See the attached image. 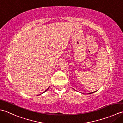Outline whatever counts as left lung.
Listing matches in <instances>:
<instances>
[{"instance_id": "left-lung-1", "label": "left lung", "mask_w": 123, "mask_h": 123, "mask_svg": "<svg viewBox=\"0 0 123 123\" xmlns=\"http://www.w3.org/2000/svg\"><path fill=\"white\" fill-rule=\"evenodd\" d=\"M96 91H94V92H91V93H89V94H91V93H94V92H95Z\"/></svg>"}]
</instances>
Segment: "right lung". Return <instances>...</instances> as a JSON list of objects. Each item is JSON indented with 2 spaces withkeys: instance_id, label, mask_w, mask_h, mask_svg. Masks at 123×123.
<instances>
[{
  "instance_id": "1",
  "label": "right lung",
  "mask_w": 123,
  "mask_h": 123,
  "mask_svg": "<svg viewBox=\"0 0 123 123\" xmlns=\"http://www.w3.org/2000/svg\"><path fill=\"white\" fill-rule=\"evenodd\" d=\"M49 87H48V89H47V90H46V91H45L44 92H43V93H44V92H46V91H47V90H48V89H49Z\"/></svg>"
}]
</instances>
